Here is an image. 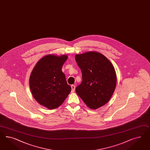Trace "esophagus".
<instances>
[{"label":"esophagus","mask_w":150,"mask_h":150,"mask_svg":"<svg viewBox=\"0 0 150 150\" xmlns=\"http://www.w3.org/2000/svg\"><path fill=\"white\" fill-rule=\"evenodd\" d=\"M71 92L73 93V92H74V91H75V85H72L71 86Z\"/></svg>","instance_id":"obj_1"}]
</instances>
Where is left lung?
I'll list each match as a JSON object with an SVG mask.
<instances>
[{
  "label": "left lung",
  "instance_id": "left-lung-1",
  "mask_svg": "<svg viewBox=\"0 0 150 150\" xmlns=\"http://www.w3.org/2000/svg\"><path fill=\"white\" fill-rule=\"evenodd\" d=\"M75 60L82 77L81 84L75 89L77 95L92 109L104 105L109 101L116 86L113 65L105 56L93 51L76 54Z\"/></svg>",
  "mask_w": 150,
  "mask_h": 150
}]
</instances>
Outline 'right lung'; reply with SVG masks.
<instances>
[{
    "instance_id": "right-lung-1",
    "label": "right lung",
    "mask_w": 150,
    "mask_h": 150,
    "mask_svg": "<svg viewBox=\"0 0 150 150\" xmlns=\"http://www.w3.org/2000/svg\"><path fill=\"white\" fill-rule=\"evenodd\" d=\"M68 56L49 54L38 62L29 78L33 96L40 105L54 109L64 102L71 88L62 68Z\"/></svg>"
}]
</instances>
